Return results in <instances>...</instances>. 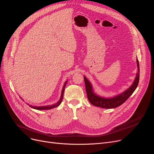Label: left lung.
Segmentation results:
<instances>
[{"mask_svg": "<svg viewBox=\"0 0 154 154\" xmlns=\"http://www.w3.org/2000/svg\"><path fill=\"white\" fill-rule=\"evenodd\" d=\"M136 63H137L138 66V73H136V76L133 84L122 93L112 98H103L95 94L93 91L91 84L86 77L84 76L88 98L90 103L94 106L103 108V109H114V108H117L123 104L133 93L138 85L140 79V66L138 59H136Z\"/></svg>", "mask_w": 154, "mask_h": 154, "instance_id": "obj_1", "label": "left lung"}]
</instances>
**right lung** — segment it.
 Listing matches in <instances>:
<instances>
[{
  "instance_id": "right-lung-1",
  "label": "right lung",
  "mask_w": 154,
  "mask_h": 154,
  "mask_svg": "<svg viewBox=\"0 0 154 154\" xmlns=\"http://www.w3.org/2000/svg\"><path fill=\"white\" fill-rule=\"evenodd\" d=\"M67 83V81L65 82V83L64 84V86L63 88L62 89V91H61V98L60 99V100L57 102L56 103L53 104V105H48V106H32V105H29L30 107H32V109H36V110H49V109H52L53 108H56L57 106H58L62 101L63 100V94H64V91H65V88L66 84Z\"/></svg>"
}]
</instances>
